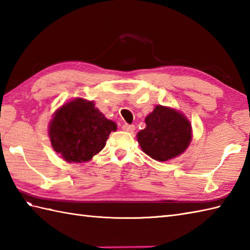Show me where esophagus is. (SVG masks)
<instances>
[{"label":"esophagus","mask_w":250,"mask_h":250,"mask_svg":"<svg viewBox=\"0 0 250 250\" xmlns=\"http://www.w3.org/2000/svg\"><path fill=\"white\" fill-rule=\"evenodd\" d=\"M122 129L124 131H128V132H134L135 130V126L134 125H129V124H124L122 126Z\"/></svg>","instance_id":"34e87169"}]
</instances>
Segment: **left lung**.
<instances>
[{"label":"left lung","instance_id":"left-lung-1","mask_svg":"<svg viewBox=\"0 0 250 250\" xmlns=\"http://www.w3.org/2000/svg\"><path fill=\"white\" fill-rule=\"evenodd\" d=\"M146 128L137 134L142 151L158 162L184 153L192 139L191 123L174 108L157 104L146 118Z\"/></svg>","mask_w":250,"mask_h":250}]
</instances>
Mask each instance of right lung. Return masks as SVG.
Wrapping results in <instances>:
<instances>
[{
  "mask_svg": "<svg viewBox=\"0 0 250 250\" xmlns=\"http://www.w3.org/2000/svg\"><path fill=\"white\" fill-rule=\"evenodd\" d=\"M116 128L93 101L78 97L55 110L48 134L53 149L65 162L80 164L101 152Z\"/></svg>",
  "mask_w": 250,
  "mask_h": 250,
  "instance_id": "right-lung-1",
  "label": "right lung"
}]
</instances>
